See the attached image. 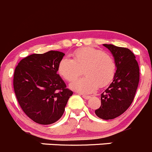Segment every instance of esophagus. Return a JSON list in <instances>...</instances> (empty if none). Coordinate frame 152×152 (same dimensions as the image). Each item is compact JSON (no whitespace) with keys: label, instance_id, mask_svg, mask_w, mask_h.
Listing matches in <instances>:
<instances>
[{"label":"esophagus","instance_id":"esophagus-1","mask_svg":"<svg viewBox=\"0 0 152 152\" xmlns=\"http://www.w3.org/2000/svg\"><path fill=\"white\" fill-rule=\"evenodd\" d=\"M82 97H83L84 99H89L91 98V96L85 95V94H82Z\"/></svg>","mask_w":152,"mask_h":152}]
</instances>
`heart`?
Masks as SVG:
<instances>
[{"instance_id":"1","label":"heart","mask_w":152,"mask_h":152,"mask_svg":"<svg viewBox=\"0 0 152 152\" xmlns=\"http://www.w3.org/2000/svg\"><path fill=\"white\" fill-rule=\"evenodd\" d=\"M82 69L85 76L73 81L70 87L79 92L91 93L98 86L110 83L115 75L116 62L110 54L101 50L84 47L73 53L72 59L64 57L58 64V73L68 82L80 76Z\"/></svg>"}]
</instances>
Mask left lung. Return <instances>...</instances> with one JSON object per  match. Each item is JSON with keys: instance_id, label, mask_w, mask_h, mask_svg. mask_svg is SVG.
I'll use <instances>...</instances> for the list:
<instances>
[{"instance_id": "1", "label": "left lung", "mask_w": 152, "mask_h": 152, "mask_svg": "<svg viewBox=\"0 0 152 152\" xmlns=\"http://www.w3.org/2000/svg\"><path fill=\"white\" fill-rule=\"evenodd\" d=\"M103 46L113 55L117 70L113 82L101 94V106L95 113L102 120H112L132 104L139 84L140 69L134 54L129 49L107 44Z\"/></svg>"}]
</instances>
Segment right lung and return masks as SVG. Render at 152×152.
Returning a JSON list of instances; mask_svg holds the SVG:
<instances>
[{"label": "right lung", "instance_id": "obj_1", "mask_svg": "<svg viewBox=\"0 0 152 152\" xmlns=\"http://www.w3.org/2000/svg\"><path fill=\"white\" fill-rule=\"evenodd\" d=\"M64 56L54 50L32 54L23 58L15 70L13 86L18 102L26 115L39 124L58 121L73 95L57 73Z\"/></svg>", "mask_w": 152, "mask_h": 152}]
</instances>
